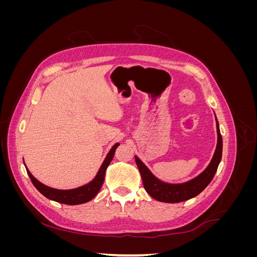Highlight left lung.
Returning <instances> with one entry per match:
<instances>
[{"instance_id":"1","label":"left lung","mask_w":257,"mask_h":257,"mask_svg":"<svg viewBox=\"0 0 257 257\" xmlns=\"http://www.w3.org/2000/svg\"><path fill=\"white\" fill-rule=\"evenodd\" d=\"M216 133H217V144L215 151L213 154V158L210 162L208 167L204 170L203 173L198 175L196 178L192 179V180L185 182V183H179V184H172V183H165L153 176L148 167L144 163L135 157V161L137 167L141 172L143 183L145 186V190L149 194L151 197L157 199L163 203H181V201L188 200L197 196L199 193L203 192L206 186L211 182L213 179L217 166H219L221 159H222V149H223V141L222 135L220 133L219 122L216 120Z\"/></svg>"}]
</instances>
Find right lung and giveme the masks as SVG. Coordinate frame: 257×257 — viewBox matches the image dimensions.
<instances>
[{
    "mask_svg": "<svg viewBox=\"0 0 257 257\" xmlns=\"http://www.w3.org/2000/svg\"><path fill=\"white\" fill-rule=\"evenodd\" d=\"M120 144H115L109 151V153L107 154V157L105 161L103 162L102 166H100L98 173L96 174L95 178L93 180L82 186H79L77 189L73 190H57V189H52L49 188V186L43 184L37 180L33 175L29 172V169L27 168V173L31 179V181L34 184L35 188L40 191L45 197H47L48 199L58 201V203L61 204H65V205H80L84 204L87 201L91 200L92 198H94L96 196V194L98 191L102 188V185L104 183V179H105V173L108 165L110 164L111 160L113 159L114 151L116 148L119 147Z\"/></svg>",
    "mask_w": 257,
    "mask_h": 257,
    "instance_id": "add662e5",
    "label": "right lung"
}]
</instances>
